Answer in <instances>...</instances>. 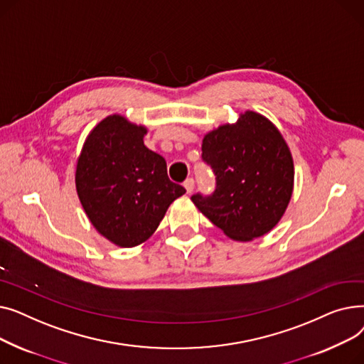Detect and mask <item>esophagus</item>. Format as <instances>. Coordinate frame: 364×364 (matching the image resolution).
I'll list each match as a JSON object with an SVG mask.
<instances>
[{"label": "esophagus", "instance_id": "34e87169", "mask_svg": "<svg viewBox=\"0 0 364 364\" xmlns=\"http://www.w3.org/2000/svg\"><path fill=\"white\" fill-rule=\"evenodd\" d=\"M184 187H186V190H187V193H192L193 188H195V180H193V178H187V180L184 181Z\"/></svg>", "mask_w": 364, "mask_h": 364}]
</instances>
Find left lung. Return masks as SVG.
<instances>
[{"instance_id":"obj_1","label":"left lung","mask_w":364,"mask_h":364,"mask_svg":"<svg viewBox=\"0 0 364 364\" xmlns=\"http://www.w3.org/2000/svg\"><path fill=\"white\" fill-rule=\"evenodd\" d=\"M215 190L192 196L199 211L235 240L269 233L286 211L294 188V161L279 129L262 114L245 112L202 141Z\"/></svg>"}]
</instances>
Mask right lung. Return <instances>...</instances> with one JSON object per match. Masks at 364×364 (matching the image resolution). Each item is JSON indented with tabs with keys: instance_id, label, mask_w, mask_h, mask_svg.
<instances>
[{
	"instance_id": "1",
	"label": "right lung",
	"mask_w": 364,
	"mask_h": 364,
	"mask_svg": "<svg viewBox=\"0 0 364 364\" xmlns=\"http://www.w3.org/2000/svg\"><path fill=\"white\" fill-rule=\"evenodd\" d=\"M144 127L112 114L87 137L76 165V192L102 236L132 247L147 240L186 188L168 178L166 162L144 146Z\"/></svg>"
}]
</instances>
